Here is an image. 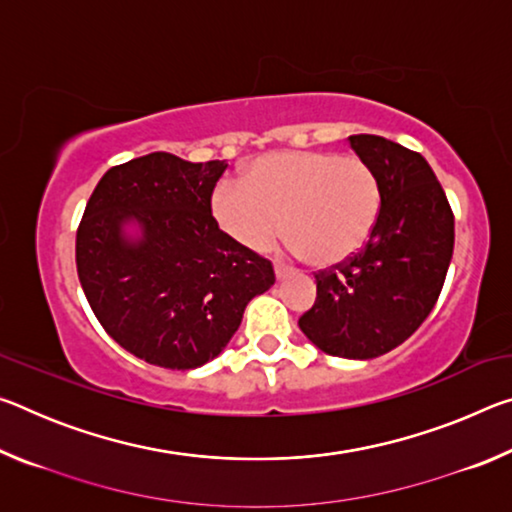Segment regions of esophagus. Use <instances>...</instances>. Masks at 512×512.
Listing matches in <instances>:
<instances>
[{
  "instance_id": "esophagus-1",
  "label": "esophagus",
  "mask_w": 512,
  "mask_h": 512,
  "mask_svg": "<svg viewBox=\"0 0 512 512\" xmlns=\"http://www.w3.org/2000/svg\"><path fill=\"white\" fill-rule=\"evenodd\" d=\"M289 273H291V268L282 266V264H275V277H277V280H284V277H287Z\"/></svg>"
}]
</instances>
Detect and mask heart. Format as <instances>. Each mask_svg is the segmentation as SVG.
<instances>
[{"mask_svg":"<svg viewBox=\"0 0 512 512\" xmlns=\"http://www.w3.org/2000/svg\"><path fill=\"white\" fill-rule=\"evenodd\" d=\"M210 210L239 246L264 250L282 232L314 268L348 262L368 244L381 214V187L354 155L287 151L259 158L244 183L214 187Z\"/></svg>","mask_w":512,"mask_h":512,"instance_id":"b5f03b06","label":"heart"}]
</instances>
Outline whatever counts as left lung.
Listing matches in <instances>:
<instances>
[{"mask_svg": "<svg viewBox=\"0 0 512 512\" xmlns=\"http://www.w3.org/2000/svg\"><path fill=\"white\" fill-rule=\"evenodd\" d=\"M381 187L366 248L316 275V302L298 325L318 350L375 359L404 343L436 305L454 253V214L420 153L379 135H350Z\"/></svg>", "mask_w": 512, "mask_h": 512, "instance_id": "1", "label": "left lung"}]
</instances>
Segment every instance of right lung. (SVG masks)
<instances>
[{
    "label": "right lung",
    "mask_w": 512,
    "mask_h": 512,
    "mask_svg": "<svg viewBox=\"0 0 512 512\" xmlns=\"http://www.w3.org/2000/svg\"><path fill=\"white\" fill-rule=\"evenodd\" d=\"M228 162L149 153L112 167L76 232V271L103 329L146 363L192 370L225 350L246 305L275 284L268 259L216 225Z\"/></svg>",
    "instance_id": "right-lung-1"
}]
</instances>
